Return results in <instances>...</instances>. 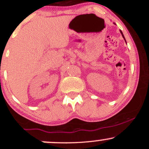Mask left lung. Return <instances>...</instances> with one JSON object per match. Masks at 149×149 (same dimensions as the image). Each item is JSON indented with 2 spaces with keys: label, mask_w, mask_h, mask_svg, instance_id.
<instances>
[{
  "label": "left lung",
  "mask_w": 149,
  "mask_h": 149,
  "mask_svg": "<svg viewBox=\"0 0 149 149\" xmlns=\"http://www.w3.org/2000/svg\"><path fill=\"white\" fill-rule=\"evenodd\" d=\"M120 33H121V34H122V36H123V37L124 38V39H125V37H124V36H123V32L122 31H120ZM126 42V41H125Z\"/></svg>",
  "instance_id": "8db88e82"
}]
</instances>
